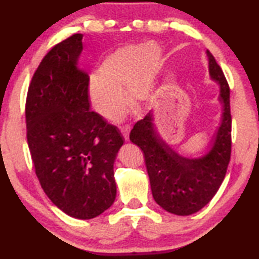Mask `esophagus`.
<instances>
[{"label": "esophagus", "mask_w": 259, "mask_h": 259, "mask_svg": "<svg viewBox=\"0 0 259 259\" xmlns=\"http://www.w3.org/2000/svg\"><path fill=\"white\" fill-rule=\"evenodd\" d=\"M122 136H123V138L125 140H129V134H130V126L125 125V126H122V128L120 129Z\"/></svg>", "instance_id": "1"}]
</instances>
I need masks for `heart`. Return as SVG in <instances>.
<instances>
[{
    "label": "heart",
    "instance_id": "1",
    "mask_svg": "<svg viewBox=\"0 0 259 259\" xmlns=\"http://www.w3.org/2000/svg\"><path fill=\"white\" fill-rule=\"evenodd\" d=\"M161 57L153 43L128 45L105 57L88 87L91 106L104 119L113 120L126 106L124 94L134 105L150 102L159 85Z\"/></svg>",
    "mask_w": 259,
    "mask_h": 259
}]
</instances>
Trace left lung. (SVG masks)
Masks as SVG:
<instances>
[{
  "label": "left lung",
  "instance_id": "left-lung-1",
  "mask_svg": "<svg viewBox=\"0 0 259 259\" xmlns=\"http://www.w3.org/2000/svg\"><path fill=\"white\" fill-rule=\"evenodd\" d=\"M209 75L219 85L222 121L200 157H185L166 144L154 124L152 111L134 125L130 140L145 155L151 190L155 202L165 211L188 216L208 204L224 181L231 157L230 88L222 68L207 50Z\"/></svg>",
  "mask_w": 259,
  "mask_h": 259
}]
</instances>
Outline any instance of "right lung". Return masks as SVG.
Listing matches in <instances>:
<instances>
[{"instance_id":"right-lung-1","label":"right lung","mask_w":259,"mask_h":259,"mask_svg":"<svg viewBox=\"0 0 259 259\" xmlns=\"http://www.w3.org/2000/svg\"><path fill=\"white\" fill-rule=\"evenodd\" d=\"M82 34L48 52L28 88L27 143L41 186L68 216L91 219L115 201L114 161L123 145L116 126L90 112L89 75L78 68Z\"/></svg>"}]
</instances>
